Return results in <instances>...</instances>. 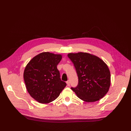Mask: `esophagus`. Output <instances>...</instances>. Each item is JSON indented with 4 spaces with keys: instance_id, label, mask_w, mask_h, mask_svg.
<instances>
[{
    "instance_id": "1",
    "label": "esophagus",
    "mask_w": 131,
    "mask_h": 131,
    "mask_svg": "<svg viewBox=\"0 0 131 131\" xmlns=\"http://www.w3.org/2000/svg\"><path fill=\"white\" fill-rule=\"evenodd\" d=\"M66 83H67V84L68 86H69V85H70V82H69V80H68V81H66Z\"/></svg>"
}]
</instances>
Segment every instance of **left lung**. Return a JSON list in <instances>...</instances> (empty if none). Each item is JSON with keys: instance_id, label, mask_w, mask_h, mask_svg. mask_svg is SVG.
Masks as SVG:
<instances>
[{"instance_id": "8db88e82", "label": "left lung", "mask_w": 131, "mask_h": 131, "mask_svg": "<svg viewBox=\"0 0 131 131\" xmlns=\"http://www.w3.org/2000/svg\"><path fill=\"white\" fill-rule=\"evenodd\" d=\"M78 77V84L71 88L77 96L86 102L102 99L110 85V72L106 64L95 55L88 53H69Z\"/></svg>"}]
</instances>
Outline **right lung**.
Returning <instances> with one entry per match:
<instances>
[{
    "label": "right lung",
    "instance_id": "right-lung-1",
    "mask_svg": "<svg viewBox=\"0 0 131 131\" xmlns=\"http://www.w3.org/2000/svg\"><path fill=\"white\" fill-rule=\"evenodd\" d=\"M62 58L61 54L42 52L27 64L23 74L26 88L38 102L47 104L54 101L66 86L57 68Z\"/></svg>",
    "mask_w": 131,
    "mask_h": 131
}]
</instances>
